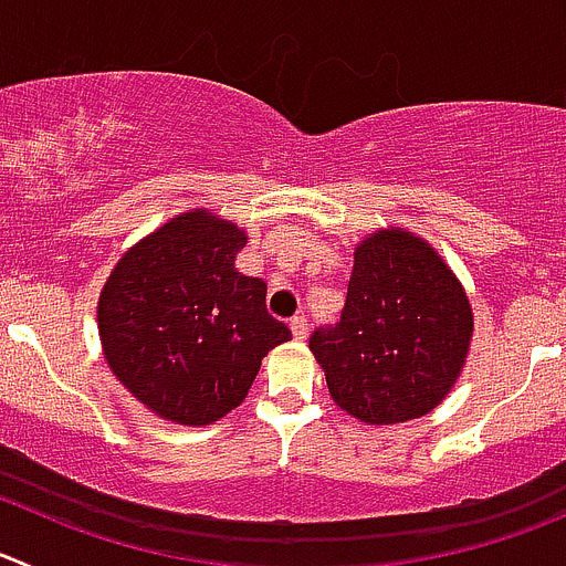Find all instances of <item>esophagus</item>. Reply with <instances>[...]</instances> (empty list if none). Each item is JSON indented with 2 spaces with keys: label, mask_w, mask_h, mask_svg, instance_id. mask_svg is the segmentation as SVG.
<instances>
[{
  "label": "esophagus",
  "mask_w": 566,
  "mask_h": 566,
  "mask_svg": "<svg viewBox=\"0 0 566 566\" xmlns=\"http://www.w3.org/2000/svg\"><path fill=\"white\" fill-rule=\"evenodd\" d=\"M290 329H293L295 340H307L310 324H307V318H304V315H295V318L290 321Z\"/></svg>",
  "instance_id": "esophagus-1"
}]
</instances>
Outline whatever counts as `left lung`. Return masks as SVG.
I'll use <instances>...</instances> for the list:
<instances>
[{"label": "left lung", "instance_id": "obj_1", "mask_svg": "<svg viewBox=\"0 0 566 566\" xmlns=\"http://www.w3.org/2000/svg\"><path fill=\"white\" fill-rule=\"evenodd\" d=\"M472 307L455 273L402 229L366 237L355 251L346 307L310 337L332 399L366 424L430 413L461 377Z\"/></svg>", "mask_w": 566, "mask_h": 566}]
</instances>
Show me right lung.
<instances>
[{"label": "right lung", "mask_w": 566, "mask_h": 566, "mask_svg": "<svg viewBox=\"0 0 566 566\" xmlns=\"http://www.w3.org/2000/svg\"><path fill=\"white\" fill-rule=\"evenodd\" d=\"M245 240L211 211H184L136 242L99 293L105 360L161 419H223L248 396L262 357L290 340L265 307L268 284L234 268Z\"/></svg>", "instance_id": "right-lung-1"}]
</instances>
